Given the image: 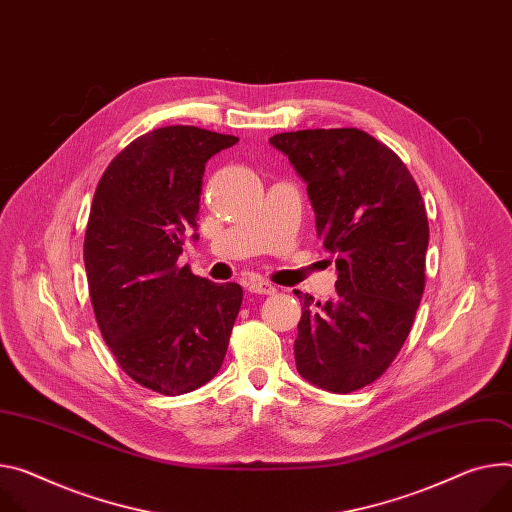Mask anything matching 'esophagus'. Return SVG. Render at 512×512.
<instances>
[{"label": "esophagus", "mask_w": 512, "mask_h": 512, "mask_svg": "<svg viewBox=\"0 0 512 512\" xmlns=\"http://www.w3.org/2000/svg\"><path fill=\"white\" fill-rule=\"evenodd\" d=\"M249 292H253V294H263V296H271V294H275L277 290H275L273 284H269V282H265V280H251V282H249Z\"/></svg>", "instance_id": "obj_1"}]
</instances>
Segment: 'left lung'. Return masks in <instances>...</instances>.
<instances>
[{
	"instance_id": "1",
	"label": "left lung",
	"mask_w": 512,
	"mask_h": 512,
	"mask_svg": "<svg viewBox=\"0 0 512 512\" xmlns=\"http://www.w3.org/2000/svg\"><path fill=\"white\" fill-rule=\"evenodd\" d=\"M306 183L316 235L337 267L327 302L298 296V374L335 394L378 380L402 349L425 290L429 222L400 157L357 128L269 138Z\"/></svg>"
}]
</instances>
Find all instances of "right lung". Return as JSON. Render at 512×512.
Wrapping results in <instances>:
<instances>
[{
	"label": "right lung",
	"instance_id": "right-lung-1",
	"mask_svg": "<svg viewBox=\"0 0 512 512\" xmlns=\"http://www.w3.org/2000/svg\"><path fill=\"white\" fill-rule=\"evenodd\" d=\"M239 138L165 126L132 141L104 171L83 243L98 327L126 374L165 396L210 382L224 361L243 302L239 284H214L177 267L198 239L210 157Z\"/></svg>",
	"mask_w": 512,
	"mask_h": 512
}]
</instances>
